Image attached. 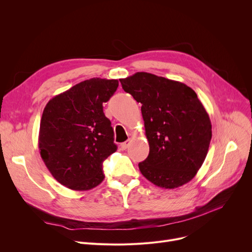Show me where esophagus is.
Wrapping results in <instances>:
<instances>
[{
	"label": "esophagus",
	"instance_id": "obj_1",
	"mask_svg": "<svg viewBox=\"0 0 252 252\" xmlns=\"http://www.w3.org/2000/svg\"><path fill=\"white\" fill-rule=\"evenodd\" d=\"M130 142H131L130 140H127V141H126V142L122 143V144H121V147H122V149H123V150H126V148H128Z\"/></svg>",
	"mask_w": 252,
	"mask_h": 252
}]
</instances>
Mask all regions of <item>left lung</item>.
<instances>
[{"instance_id":"obj_1","label":"left lung","mask_w":252,"mask_h":252,"mask_svg":"<svg viewBox=\"0 0 252 252\" xmlns=\"http://www.w3.org/2000/svg\"><path fill=\"white\" fill-rule=\"evenodd\" d=\"M119 81L142 104L150 151L139 163L141 174L164 189L190 182L204 162L211 140L210 119L196 93L183 83L148 72Z\"/></svg>"}]
</instances>
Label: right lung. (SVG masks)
I'll list each match as a JSON object with an SVG mask.
<instances>
[{"mask_svg": "<svg viewBox=\"0 0 252 252\" xmlns=\"http://www.w3.org/2000/svg\"><path fill=\"white\" fill-rule=\"evenodd\" d=\"M117 87V79L94 77L47 103L39 125L38 148L47 168L63 186L87 191L104 180L103 161L117 147L103 103Z\"/></svg>", "mask_w": 252, "mask_h": 252, "instance_id": "add662e5", "label": "right lung"}]
</instances>
